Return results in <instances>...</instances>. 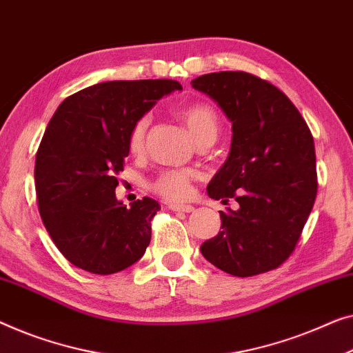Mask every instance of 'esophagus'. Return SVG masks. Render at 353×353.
<instances>
[{"label": "esophagus", "instance_id": "obj_1", "mask_svg": "<svg viewBox=\"0 0 353 353\" xmlns=\"http://www.w3.org/2000/svg\"><path fill=\"white\" fill-rule=\"evenodd\" d=\"M168 208L173 212H183V213L194 212L192 205H185V203H168Z\"/></svg>", "mask_w": 353, "mask_h": 353}]
</instances>
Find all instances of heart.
I'll return each instance as SVG.
<instances>
[{"mask_svg":"<svg viewBox=\"0 0 353 353\" xmlns=\"http://www.w3.org/2000/svg\"><path fill=\"white\" fill-rule=\"evenodd\" d=\"M178 114H180L197 143L205 139H216L219 119L216 111L208 103L196 101V103H191L180 110ZM148 125H150V117L148 116H141L132 125L129 139H127V146L134 154L145 148ZM194 178H196V172L191 170V168H170V170L161 172L150 183V188L159 196L168 199V201H183V199H188L192 191Z\"/></svg>","mask_w":353,"mask_h":353,"instance_id":"1","label":"heart"}]
</instances>
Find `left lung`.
<instances>
[{
    "mask_svg": "<svg viewBox=\"0 0 353 353\" xmlns=\"http://www.w3.org/2000/svg\"><path fill=\"white\" fill-rule=\"evenodd\" d=\"M232 122L231 151L207 188L221 231L201 252L224 272L252 277L277 269L294 252L316 197L314 137L282 90L245 71H219L191 81Z\"/></svg>",
    "mask_w": 353,
    "mask_h": 353,
    "instance_id": "obj_1",
    "label": "left lung"
}]
</instances>
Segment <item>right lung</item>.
<instances>
[{
    "instance_id": "right-lung-1",
    "label": "right lung",
    "mask_w": 353,
    "mask_h": 353,
    "mask_svg": "<svg viewBox=\"0 0 353 353\" xmlns=\"http://www.w3.org/2000/svg\"><path fill=\"white\" fill-rule=\"evenodd\" d=\"M173 90L181 84L172 79L108 81L66 97L49 121L34 161L38 208L76 268L110 275L145 254L161 205L151 197L122 205L116 175L132 125Z\"/></svg>"
}]
</instances>
